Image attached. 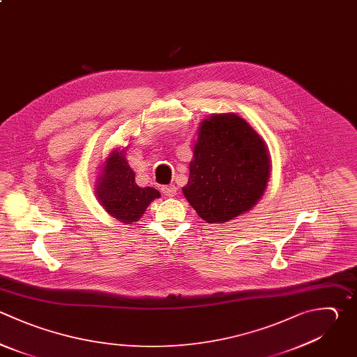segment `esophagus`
<instances>
[{
    "instance_id": "1",
    "label": "esophagus",
    "mask_w": 357,
    "mask_h": 357,
    "mask_svg": "<svg viewBox=\"0 0 357 357\" xmlns=\"http://www.w3.org/2000/svg\"><path fill=\"white\" fill-rule=\"evenodd\" d=\"M162 192H163L166 197H176V194H177V187H176V185H165V187H162Z\"/></svg>"
}]
</instances>
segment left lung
<instances>
[{
    "label": "left lung",
    "mask_w": 357,
    "mask_h": 357,
    "mask_svg": "<svg viewBox=\"0 0 357 357\" xmlns=\"http://www.w3.org/2000/svg\"><path fill=\"white\" fill-rule=\"evenodd\" d=\"M264 139L234 113L212 114L199 124L184 197L208 223H225L250 211L269 180Z\"/></svg>",
    "instance_id": "obj_1"
}]
</instances>
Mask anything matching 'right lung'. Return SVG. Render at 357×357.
Listing matches in <instances>:
<instances>
[{"label": "right lung", "mask_w": 357, "mask_h": 357, "mask_svg": "<svg viewBox=\"0 0 357 357\" xmlns=\"http://www.w3.org/2000/svg\"><path fill=\"white\" fill-rule=\"evenodd\" d=\"M96 195L110 216L132 225L160 192L152 187L137 185L135 173L126 159V149H114L98 177Z\"/></svg>", "instance_id": "right-lung-1"}]
</instances>
